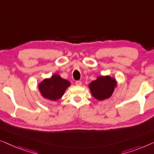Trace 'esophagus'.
Instances as JSON below:
<instances>
[{"instance_id":"1","label":"esophagus","mask_w":154,"mask_h":154,"mask_svg":"<svg viewBox=\"0 0 154 154\" xmlns=\"http://www.w3.org/2000/svg\"><path fill=\"white\" fill-rule=\"evenodd\" d=\"M82 82L81 81H77L75 82V84H76L77 86H81L82 85Z\"/></svg>"}]
</instances>
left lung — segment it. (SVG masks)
<instances>
[{
	"instance_id": "1",
	"label": "left lung",
	"mask_w": 154,
	"mask_h": 154,
	"mask_svg": "<svg viewBox=\"0 0 154 154\" xmlns=\"http://www.w3.org/2000/svg\"><path fill=\"white\" fill-rule=\"evenodd\" d=\"M117 87V82L115 78L109 75H101L92 81L88 88L92 96L99 101L109 99Z\"/></svg>"
}]
</instances>
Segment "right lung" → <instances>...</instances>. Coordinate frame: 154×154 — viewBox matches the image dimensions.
Wrapping results in <instances>:
<instances>
[{
  "label": "right lung",
  "mask_w": 154,
  "mask_h": 154,
  "mask_svg": "<svg viewBox=\"0 0 154 154\" xmlns=\"http://www.w3.org/2000/svg\"><path fill=\"white\" fill-rule=\"evenodd\" d=\"M70 84L68 80L63 79L58 74H54L41 81L38 84V88L43 98L56 101L62 98Z\"/></svg>",
  "instance_id": "right-lung-1"
}]
</instances>
